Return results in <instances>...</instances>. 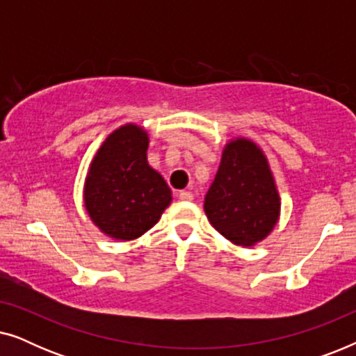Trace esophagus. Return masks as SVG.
Returning a JSON list of instances; mask_svg holds the SVG:
<instances>
[{
  "instance_id": "obj_1",
  "label": "esophagus",
  "mask_w": 356,
  "mask_h": 356,
  "mask_svg": "<svg viewBox=\"0 0 356 356\" xmlns=\"http://www.w3.org/2000/svg\"><path fill=\"white\" fill-rule=\"evenodd\" d=\"M178 197L181 199V201H193V193H189V191H179V194H178Z\"/></svg>"
}]
</instances>
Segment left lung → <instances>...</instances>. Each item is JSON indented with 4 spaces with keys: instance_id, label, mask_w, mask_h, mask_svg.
<instances>
[{
    "instance_id": "obj_1",
    "label": "left lung",
    "mask_w": 356,
    "mask_h": 356,
    "mask_svg": "<svg viewBox=\"0 0 356 356\" xmlns=\"http://www.w3.org/2000/svg\"><path fill=\"white\" fill-rule=\"evenodd\" d=\"M204 211L211 225L236 246H254L274 230L280 196L266 155L250 139L225 145Z\"/></svg>"
}]
</instances>
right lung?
Segmentation results:
<instances>
[{"mask_svg": "<svg viewBox=\"0 0 356 356\" xmlns=\"http://www.w3.org/2000/svg\"><path fill=\"white\" fill-rule=\"evenodd\" d=\"M147 131L128 123L108 134L90 162L86 211L113 240L131 241L144 235L172 202L168 184L147 162Z\"/></svg>", "mask_w": 356, "mask_h": 356, "instance_id": "1", "label": "right lung"}]
</instances>
